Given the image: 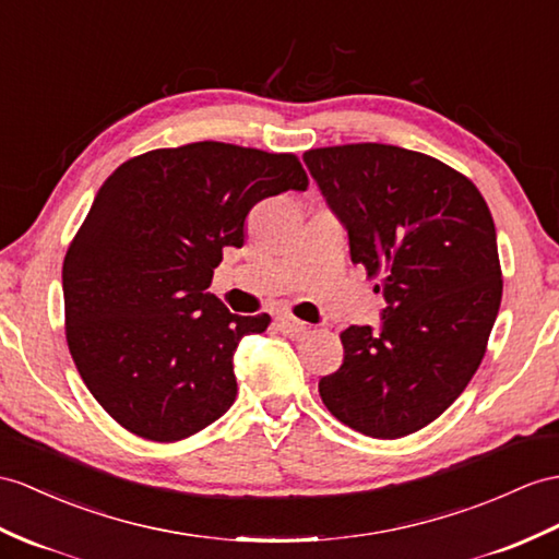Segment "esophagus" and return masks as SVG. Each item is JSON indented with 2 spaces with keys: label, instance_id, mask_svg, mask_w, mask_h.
Masks as SVG:
<instances>
[{
  "label": "esophagus",
  "instance_id": "esophagus-1",
  "mask_svg": "<svg viewBox=\"0 0 559 559\" xmlns=\"http://www.w3.org/2000/svg\"><path fill=\"white\" fill-rule=\"evenodd\" d=\"M275 320H277L280 330H282L284 334H289V336H304L306 330H308L306 322H301L298 318L289 316V312H280V316H277Z\"/></svg>",
  "mask_w": 559,
  "mask_h": 559
}]
</instances>
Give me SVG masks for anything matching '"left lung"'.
<instances>
[{"label": "left lung", "mask_w": 559, "mask_h": 559, "mask_svg": "<svg viewBox=\"0 0 559 559\" xmlns=\"http://www.w3.org/2000/svg\"><path fill=\"white\" fill-rule=\"evenodd\" d=\"M304 160L386 301L379 330L342 332L322 403L365 437H407L465 391L486 353L502 296L491 211L465 175L401 146H324Z\"/></svg>", "instance_id": "left-lung-1"}]
</instances>
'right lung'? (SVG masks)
I'll use <instances>...</instances> for the list:
<instances>
[{"instance_id":"right-lung-1","label":"right lung","mask_w":559,"mask_h":559,"mask_svg":"<svg viewBox=\"0 0 559 559\" xmlns=\"http://www.w3.org/2000/svg\"><path fill=\"white\" fill-rule=\"evenodd\" d=\"M294 154L223 142L156 148L118 166L63 261L66 338L90 393L120 427L170 443L237 399L235 350L270 316L206 292L225 247H243L258 201L306 192Z\"/></svg>"}]
</instances>
